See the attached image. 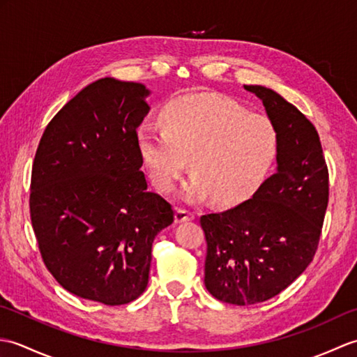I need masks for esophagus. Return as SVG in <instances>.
I'll return each mask as SVG.
<instances>
[{"label":"esophagus","mask_w":357,"mask_h":357,"mask_svg":"<svg viewBox=\"0 0 357 357\" xmlns=\"http://www.w3.org/2000/svg\"><path fill=\"white\" fill-rule=\"evenodd\" d=\"M192 219H195V211L183 208V207L176 208V213H174V222H185V221H192Z\"/></svg>","instance_id":"34e87169"}]
</instances>
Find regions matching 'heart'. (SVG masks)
Masks as SVG:
<instances>
[{
    "label": "heart",
    "instance_id": "b5f03b06",
    "mask_svg": "<svg viewBox=\"0 0 357 357\" xmlns=\"http://www.w3.org/2000/svg\"><path fill=\"white\" fill-rule=\"evenodd\" d=\"M161 124L139 128V153L155 185L165 193L176 187L190 159L193 174L183 190L187 201L210 195L218 202L247 198L278 153L275 123L229 96L174 98L164 107Z\"/></svg>",
    "mask_w": 357,
    "mask_h": 357
}]
</instances>
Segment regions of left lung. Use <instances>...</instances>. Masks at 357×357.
Here are the masks:
<instances>
[{
  "label": "left lung",
  "instance_id": "8db88e82",
  "mask_svg": "<svg viewBox=\"0 0 357 357\" xmlns=\"http://www.w3.org/2000/svg\"><path fill=\"white\" fill-rule=\"evenodd\" d=\"M262 101L279 135L278 169L253 198L201 216L206 284L218 301L253 305L302 275L319 245L328 206V167L314 126L275 90L244 86Z\"/></svg>",
  "mask_w": 357,
  "mask_h": 357
}]
</instances>
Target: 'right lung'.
<instances>
[{
    "label": "right lung",
    "instance_id": "add662e5",
    "mask_svg": "<svg viewBox=\"0 0 357 357\" xmlns=\"http://www.w3.org/2000/svg\"><path fill=\"white\" fill-rule=\"evenodd\" d=\"M149 93L115 78L89 84L45 127L32 167L30 219L45 267L67 291L110 307L146 290L151 245L174 219L141 172L136 128Z\"/></svg>",
    "mask_w": 357,
    "mask_h": 357
}]
</instances>
